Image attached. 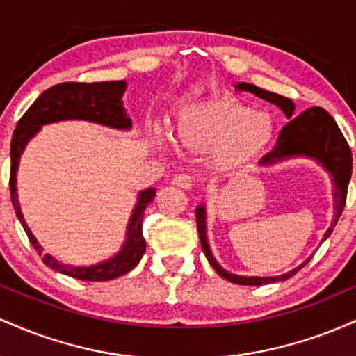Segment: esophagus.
Returning <instances> with one entry per match:
<instances>
[{
	"mask_svg": "<svg viewBox=\"0 0 356 356\" xmlns=\"http://www.w3.org/2000/svg\"><path fill=\"white\" fill-rule=\"evenodd\" d=\"M192 177L189 174H177L172 177V184L177 187H182V189H192Z\"/></svg>",
	"mask_w": 356,
	"mask_h": 356,
	"instance_id": "esophagus-1",
	"label": "esophagus"
}]
</instances>
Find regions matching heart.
Listing matches in <instances>:
<instances>
[{
    "instance_id": "obj_1",
    "label": "heart",
    "mask_w": 356,
    "mask_h": 356,
    "mask_svg": "<svg viewBox=\"0 0 356 356\" xmlns=\"http://www.w3.org/2000/svg\"><path fill=\"white\" fill-rule=\"evenodd\" d=\"M182 147L197 152L216 149V165L232 172L263 152L275 136V122L231 95L187 108L175 130Z\"/></svg>"
}]
</instances>
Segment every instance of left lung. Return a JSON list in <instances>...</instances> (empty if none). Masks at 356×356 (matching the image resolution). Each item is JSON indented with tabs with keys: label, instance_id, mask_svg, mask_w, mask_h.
Returning <instances> with one entry per match:
<instances>
[{
	"label": "left lung",
	"instance_id": "left-lung-1",
	"mask_svg": "<svg viewBox=\"0 0 356 356\" xmlns=\"http://www.w3.org/2000/svg\"><path fill=\"white\" fill-rule=\"evenodd\" d=\"M234 88L243 90V92L254 93L259 99L271 102L284 112L286 118H289L288 124L281 129L280 136H277L276 145L273 147L271 152H268L261 159V165H273L276 162L284 161L289 157H298V155H305V157L314 159L318 164H321L328 170L330 175L333 177V201H334V216L332 220V226L323 236V241L332 234L333 227L337 226L338 219H340L343 207L346 204V192H348V182L351 177V150L348 142L343 137L340 127L337 125L334 118L321 107H312L305 112L295 115V104L291 100L286 99L283 95L277 93L268 92L256 85L251 83H236ZM195 220H197V231L199 239H201L204 254H206L207 261L212 268L216 269L219 276L224 280L231 281L234 284H244V286H263L269 283H276V281H286L291 276H295L301 268L308 263L312 257L305 261L301 266H298L293 271L284 273L281 276H238L227 273L218 264V261L212 256L209 243H207L206 236V207L199 206L195 207ZM321 241V243H323Z\"/></svg>",
	"mask_w": 356,
	"mask_h": 356
}]
</instances>
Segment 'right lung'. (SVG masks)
Masks as SVG:
<instances>
[{
  "mask_svg": "<svg viewBox=\"0 0 356 356\" xmlns=\"http://www.w3.org/2000/svg\"><path fill=\"white\" fill-rule=\"evenodd\" d=\"M127 83L124 80L117 81H99V83H80V81H67V83L55 85L44 90L36 99L31 107L19 118L11 138V170H10V192L13 202L16 218L22 222L28 239L33 244L40 256H43V263L53 271L67 275L81 281H110L125 275L134 269L142 259L145 252V239L142 236V219L144 211L155 197V189L140 191L138 201L130 216L127 226L125 243L120 251L104 263L92 264V266H70L56 261L50 254H43V248L24 222L22 209H19L18 194H16V170H18L19 157H22L28 140L42 129V125L53 124L60 120H88L95 124L112 127L118 130H129L132 120L127 117L122 95H124Z\"/></svg>",
  "mask_w": 356,
  "mask_h": 356,
  "instance_id": "obj_1",
  "label": "right lung"
}]
</instances>
